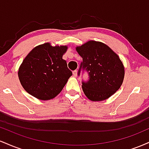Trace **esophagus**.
<instances>
[{
  "label": "esophagus",
  "mask_w": 149,
  "mask_h": 149,
  "mask_svg": "<svg viewBox=\"0 0 149 149\" xmlns=\"http://www.w3.org/2000/svg\"><path fill=\"white\" fill-rule=\"evenodd\" d=\"M73 76H75V77L77 76V70H75V71H73Z\"/></svg>",
  "instance_id": "esophagus-1"
}]
</instances>
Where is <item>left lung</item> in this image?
I'll use <instances>...</instances> for the list:
<instances>
[{"instance_id": "1", "label": "left lung", "mask_w": 149, "mask_h": 149, "mask_svg": "<svg viewBox=\"0 0 149 149\" xmlns=\"http://www.w3.org/2000/svg\"><path fill=\"white\" fill-rule=\"evenodd\" d=\"M83 58L78 69L87 72L88 80L82 81L85 95L92 101H103L110 97L120 88L123 81L125 69L120 58L109 46L90 40L76 47Z\"/></svg>"}]
</instances>
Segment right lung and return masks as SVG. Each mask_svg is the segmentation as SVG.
I'll list each match as a JSON object with an SVG mask.
<instances>
[{
    "label": "right lung",
    "instance_id": "add662e5",
    "mask_svg": "<svg viewBox=\"0 0 149 149\" xmlns=\"http://www.w3.org/2000/svg\"><path fill=\"white\" fill-rule=\"evenodd\" d=\"M66 46L52 47L49 42L34 47L22 61L18 71L24 90L36 98L49 100L60 93L72 76L62 59Z\"/></svg>",
    "mask_w": 149,
    "mask_h": 149
}]
</instances>
